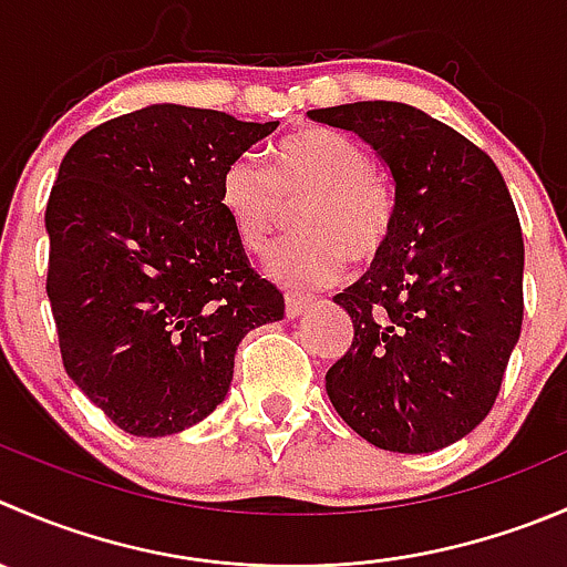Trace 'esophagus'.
I'll use <instances>...</instances> for the list:
<instances>
[{"instance_id":"obj_1","label":"esophagus","mask_w":567,"mask_h":567,"mask_svg":"<svg viewBox=\"0 0 567 567\" xmlns=\"http://www.w3.org/2000/svg\"><path fill=\"white\" fill-rule=\"evenodd\" d=\"M310 305H312V296L296 293V290H288V293H285V316L288 318H299Z\"/></svg>"}]
</instances>
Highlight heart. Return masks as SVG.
<instances>
[{
	"mask_svg": "<svg viewBox=\"0 0 567 567\" xmlns=\"http://www.w3.org/2000/svg\"><path fill=\"white\" fill-rule=\"evenodd\" d=\"M296 235L268 262L293 288H318L340 277L346 260L371 262L388 246L395 196L373 174L368 152L332 130L282 137L257 157L244 155L218 183V205L249 255H266L282 227V202L301 199Z\"/></svg>",
	"mask_w": 567,
	"mask_h": 567,
	"instance_id": "obj_1",
	"label": "heart"
}]
</instances>
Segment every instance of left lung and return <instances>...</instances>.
<instances>
[{
    "label": "left lung",
    "instance_id": "left-lung-1",
    "mask_svg": "<svg viewBox=\"0 0 567 567\" xmlns=\"http://www.w3.org/2000/svg\"><path fill=\"white\" fill-rule=\"evenodd\" d=\"M360 135L395 185V224L371 271L334 296L349 351L327 371L338 415L384 452L426 454L493 410L524 321V235L496 163L401 102L310 110Z\"/></svg>",
    "mask_w": 567,
    "mask_h": 567
}]
</instances>
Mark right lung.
I'll list each match as a JSON object with an SVG mask.
<instances>
[{"label":"right lung","mask_w":567,"mask_h":567,"mask_svg":"<svg viewBox=\"0 0 567 567\" xmlns=\"http://www.w3.org/2000/svg\"><path fill=\"white\" fill-rule=\"evenodd\" d=\"M279 121L150 104L76 141L47 202V296L63 368L137 437L205 421L238 343L285 316L249 266L218 183Z\"/></svg>","instance_id":"right-lung-1"}]
</instances>
